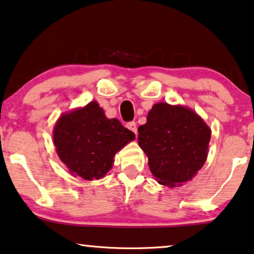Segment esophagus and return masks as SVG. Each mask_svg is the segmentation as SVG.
I'll return each mask as SVG.
<instances>
[{
    "label": "esophagus",
    "mask_w": 254,
    "mask_h": 254,
    "mask_svg": "<svg viewBox=\"0 0 254 254\" xmlns=\"http://www.w3.org/2000/svg\"><path fill=\"white\" fill-rule=\"evenodd\" d=\"M126 127H127L129 130H131L132 132H135V135L137 136V126H136V123H135V122L128 123V124L126 125Z\"/></svg>",
    "instance_id": "obj_1"
}]
</instances>
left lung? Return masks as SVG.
<instances>
[{
  "label": "left lung",
  "instance_id": "8db88e82",
  "mask_svg": "<svg viewBox=\"0 0 254 254\" xmlns=\"http://www.w3.org/2000/svg\"><path fill=\"white\" fill-rule=\"evenodd\" d=\"M211 129L192 109L155 103L138 127V145L159 184L181 186L190 181L208 157Z\"/></svg>",
  "mask_w": 254,
  "mask_h": 254
}]
</instances>
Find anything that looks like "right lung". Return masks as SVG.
Masks as SVG:
<instances>
[{
	"label": "right lung",
	"mask_w": 254,
	"mask_h": 254,
	"mask_svg": "<svg viewBox=\"0 0 254 254\" xmlns=\"http://www.w3.org/2000/svg\"><path fill=\"white\" fill-rule=\"evenodd\" d=\"M134 139V132L107 118L96 101L62 114L53 128L58 157L72 176L85 181L103 178L117 152Z\"/></svg>",
	"instance_id": "1"
}]
</instances>
